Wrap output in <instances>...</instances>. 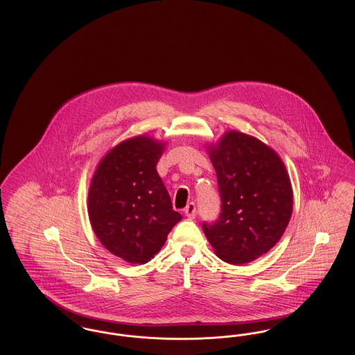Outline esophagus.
<instances>
[{
	"label": "esophagus",
	"instance_id": "1",
	"mask_svg": "<svg viewBox=\"0 0 355 355\" xmlns=\"http://www.w3.org/2000/svg\"><path fill=\"white\" fill-rule=\"evenodd\" d=\"M186 217L187 218H196L197 216V209H196V205L193 202L187 203L186 205L185 210H184Z\"/></svg>",
	"mask_w": 355,
	"mask_h": 355
}]
</instances>
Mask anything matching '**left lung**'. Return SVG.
Instances as JSON below:
<instances>
[{"label": "left lung", "instance_id": "1", "mask_svg": "<svg viewBox=\"0 0 355 355\" xmlns=\"http://www.w3.org/2000/svg\"><path fill=\"white\" fill-rule=\"evenodd\" d=\"M207 150L217 173L220 214L213 223L203 222V233L222 261L252 262L279 241L291 217L286 168L268 145L234 130Z\"/></svg>", "mask_w": 355, "mask_h": 355}]
</instances>
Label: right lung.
Wrapping results in <instances>:
<instances>
[{
  "instance_id": "obj_1",
  "label": "right lung",
  "mask_w": 355,
  "mask_h": 355,
  "mask_svg": "<svg viewBox=\"0 0 355 355\" xmlns=\"http://www.w3.org/2000/svg\"><path fill=\"white\" fill-rule=\"evenodd\" d=\"M164 149L165 144L146 135L122 141L102 158L89 187L96 236L129 263L150 261L182 220L155 169Z\"/></svg>"
}]
</instances>
